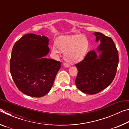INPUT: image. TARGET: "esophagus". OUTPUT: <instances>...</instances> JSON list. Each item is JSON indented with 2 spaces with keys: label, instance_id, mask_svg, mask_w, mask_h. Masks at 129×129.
<instances>
[{
  "label": "esophagus",
  "instance_id": "esophagus-1",
  "mask_svg": "<svg viewBox=\"0 0 129 129\" xmlns=\"http://www.w3.org/2000/svg\"><path fill=\"white\" fill-rule=\"evenodd\" d=\"M64 67H67V68H68V67H70V65H69V64H67V63H66V62H64Z\"/></svg>",
  "mask_w": 129,
  "mask_h": 129
}]
</instances>
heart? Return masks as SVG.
<instances>
[{"instance_id":"obj_1","label":"heart","mask_w":129,"mask_h":129,"mask_svg":"<svg viewBox=\"0 0 129 129\" xmlns=\"http://www.w3.org/2000/svg\"><path fill=\"white\" fill-rule=\"evenodd\" d=\"M56 45L52 47L54 54H58L60 51L65 52V59L71 63L81 61L86 55L89 48V41L86 38L80 35L62 36L56 41Z\"/></svg>"}]
</instances>
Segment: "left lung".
Wrapping results in <instances>:
<instances>
[{
    "instance_id": "left-lung-1",
    "label": "left lung",
    "mask_w": 129,
    "mask_h": 129,
    "mask_svg": "<svg viewBox=\"0 0 129 129\" xmlns=\"http://www.w3.org/2000/svg\"><path fill=\"white\" fill-rule=\"evenodd\" d=\"M96 42L101 43L95 51L89 52L84 59L76 64L78 74L75 83L83 93L94 94L107 88L116 75L119 57L114 41L100 32L94 33Z\"/></svg>"
}]
</instances>
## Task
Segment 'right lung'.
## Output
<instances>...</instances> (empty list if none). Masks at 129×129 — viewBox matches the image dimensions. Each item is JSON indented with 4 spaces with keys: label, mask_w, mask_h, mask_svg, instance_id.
I'll return each instance as SVG.
<instances>
[{
    "label": "right lung",
    "mask_w": 129,
    "mask_h": 129,
    "mask_svg": "<svg viewBox=\"0 0 129 129\" xmlns=\"http://www.w3.org/2000/svg\"><path fill=\"white\" fill-rule=\"evenodd\" d=\"M48 42L46 36L28 34L13 47L11 75L19 90L30 97L46 95L60 69V61L45 57L49 51Z\"/></svg>",
    "instance_id": "add662e5"
}]
</instances>
